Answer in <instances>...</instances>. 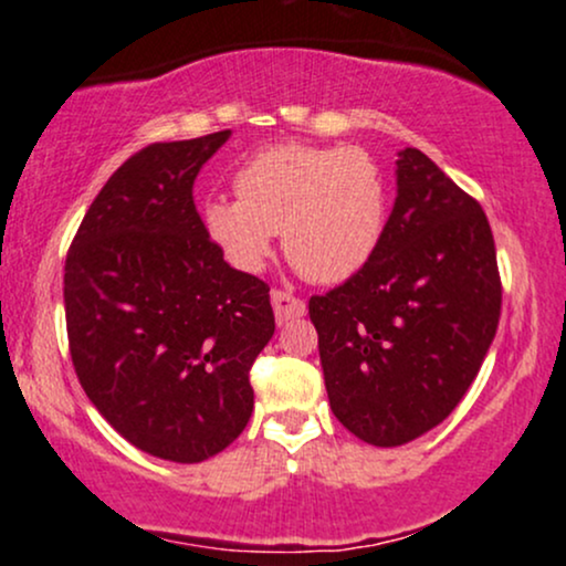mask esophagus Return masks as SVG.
<instances>
[{
  "mask_svg": "<svg viewBox=\"0 0 566 566\" xmlns=\"http://www.w3.org/2000/svg\"><path fill=\"white\" fill-rule=\"evenodd\" d=\"M271 305H274V314L279 324H287L290 319H301L305 314V303L301 297L290 295L284 290H274L271 292Z\"/></svg>",
  "mask_w": 566,
  "mask_h": 566,
  "instance_id": "obj_1",
  "label": "esophagus"
}]
</instances>
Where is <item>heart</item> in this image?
<instances>
[{"instance_id": "1", "label": "heart", "mask_w": 566, "mask_h": 566, "mask_svg": "<svg viewBox=\"0 0 566 566\" xmlns=\"http://www.w3.org/2000/svg\"><path fill=\"white\" fill-rule=\"evenodd\" d=\"M237 199L201 205L207 237L233 269L255 274L274 250V233L303 276L346 282L378 250L388 218L380 161L361 146L279 143L239 167Z\"/></svg>"}]
</instances>
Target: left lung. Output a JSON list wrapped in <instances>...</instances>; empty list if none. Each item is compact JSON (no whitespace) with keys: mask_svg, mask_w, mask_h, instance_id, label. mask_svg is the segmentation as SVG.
Listing matches in <instances>:
<instances>
[{"mask_svg":"<svg viewBox=\"0 0 566 566\" xmlns=\"http://www.w3.org/2000/svg\"><path fill=\"white\" fill-rule=\"evenodd\" d=\"M495 239L482 205L418 148L361 271L308 301L335 418L375 447L423 437L458 407L497 333Z\"/></svg>","mask_w":566,"mask_h":566,"instance_id":"left-lung-1","label":"left lung"}]
</instances>
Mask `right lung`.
<instances>
[{
  "mask_svg": "<svg viewBox=\"0 0 566 566\" xmlns=\"http://www.w3.org/2000/svg\"><path fill=\"white\" fill-rule=\"evenodd\" d=\"M231 129L151 143L101 188L66 258L69 350L129 444L201 463L244 431L250 369L274 335L269 284L207 237L193 180Z\"/></svg>",
  "mask_w": 566,
  "mask_h": 566,
  "instance_id": "right-lung-1",
  "label": "right lung"
}]
</instances>
